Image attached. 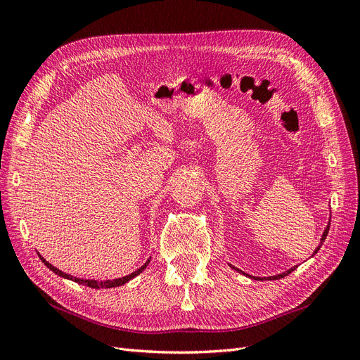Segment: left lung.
I'll list each match as a JSON object with an SVG mask.
<instances>
[{
	"mask_svg": "<svg viewBox=\"0 0 360 360\" xmlns=\"http://www.w3.org/2000/svg\"><path fill=\"white\" fill-rule=\"evenodd\" d=\"M329 226H330V219H329V224H328V226L324 228V231H323V236H321V238H320V245L315 248V250L312 252V255L311 257H314L315 254L319 252V249L321 248V245H323V242L326 240V237H328V233H329ZM228 266H230L231 269H234V270H237L238 274H242V275H245V276H248V278H250V279H255V281H275V279H281V278H284V276H287V275H290L292 270H296L297 269V266H292L291 269H288V270H285V271H282V274H278V275H274V276H264V278H261V276H252V275H248V274H245L243 270H240V269H237V267H234L233 264H230L228 263Z\"/></svg>",
	"mask_w": 360,
	"mask_h": 360,
	"instance_id": "8db88e82",
	"label": "left lung"
}]
</instances>
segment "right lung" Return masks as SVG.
<instances>
[{"label": "right lung", "mask_w": 360, "mask_h": 360, "mask_svg": "<svg viewBox=\"0 0 360 360\" xmlns=\"http://www.w3.org/2000/svg\"><path fill=\"white\" fill-rule=\"evenodd\" d=\"M39 254V252H37ZM39 258L43 261V263H45V266L49 269V270H52L53 274H57L58 276H61V278H66V279H70V281H75V282H78V284H81V285H85V287H91V288H112V287H118V285H124L127 281H130L132 278H135V276H138L139 274H143V271L146 270V267L148 266V263H150V259H151V257L146 261V263L141 266L139 269H136L135 271H132V274L130 275H126V276H123V278H115V279H106V281H97V279H84V278H76V276H73V275H69V274H66V271H63V270H60V269H57L56 266H52L49 261H46L45 258H43L40 254H39Z\"/></svg>", "instance_id": "right-lung-1"}]
</instances>
